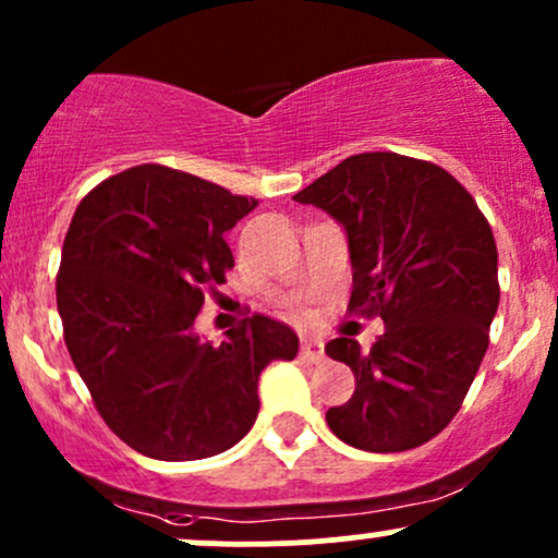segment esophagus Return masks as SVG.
<instances>
[{
	"label": "esophagus",
	"mask_w": 558,
	"mask_h": 558,
	"mask_svg": "<svg viewBox=\"0 0 558 558\" xmlns=\"http://www.w3.org/2000/svg\"><path fill=\"white\" fill-rule=\"evenodd\" d=\"M299 354H302L304 363L320 365L323 360H326V347H323V341H317V339H304L302 349H299Z\"/></svg>",
	"instance_id": "esophagus-1"
}]
</instances>
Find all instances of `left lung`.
Masks as SVG:
<instances>
[{"label": "left lung", "mask_w": 558, "mask_h": 558, "mask_svg": "<svg viewBox=\"0 0 558 558\" xmlns=\"http://www.w3.org/2000/svg\"><path fill=\"white\" fill-rule=\"evenodd\" d=\"M293 201L344 228L349 310L387 326L371 352L326 344L357 381L326 413L330 432L368 452L418 448L456 418L489 344L500 286L485 214L450 171L400 153L349 156Z\"/></svg>", "instance_id": "8db88e82"}]
</instances>
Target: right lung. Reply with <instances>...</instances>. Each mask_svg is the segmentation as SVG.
<instances>
[{"label":"right lung","mask_w":558,"mask_h":558,"mask_svg":"<svg viewBox=\"0 0 558 558\" xmlns=\"http://www.w3.org/2000/svg\"><path fill=\"white\" fill-rule=\"evenodd\" d=\"M259 201L158 163L108 177L78 204L58 272L63 339L110 432L156 461L241 442L259 373L296 333L254 315L214 347L193 333L204 291L235 265L225 232Z\"/></svg>","instance_id":"right-lung-1"}]
</instances>
